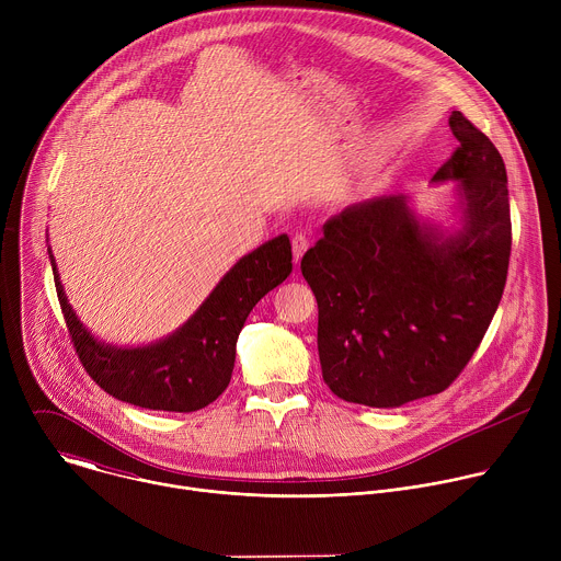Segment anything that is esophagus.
Listing matches in <instances>:
<instances>
[{
    "label": "esophagus",
    "instance_id": "34e87169",
    "mask_svg": "<svg viewBox=\"0 0 561 561\" xmlns=\"http://www.w3.org/2000/svg\"><path fill=\"white\" fill-rule=\"evenodd\" d=\"M308 247H310V239L306 237V234H295L293 237V257H295V264L304 257V253L308 251Z\"/></svg>",
    "mask_w": 561,
    "mask_h": 561
}]
</instances>
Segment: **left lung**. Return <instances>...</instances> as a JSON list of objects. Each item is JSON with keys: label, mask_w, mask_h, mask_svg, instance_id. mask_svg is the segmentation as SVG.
<instances>
[{"label": "left lung", "mask_w": 561, "mask_h": 561, "mask_svg": "<svg viewBox=\"0 0 561 561\" xmlns=\"http://www.w3.org/2000/svg\"><path fill=\"white\" fill-rule=\"evenodd\" d=\"M459 141L433 182H461L463 228L420 226L404 195L346 206L301 257L317 299V351L346 402L392 409L446 390L482 344L511 260L506 167L459 111Z\"/></svg>", "instance_id": "1"}]
</instances>
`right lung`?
I'll return each instance as SVG.
<instances>
[{
  "label": "right lung",
  "instance_id": "add662e5",
  "mask_svg": "<svg viewBox=\"0 0 561 561\" xmlns=\"http://www.w3.org/2000/svg\"><path fill=\"white\" fill-rule=\"evenodd\" d=\"M50 266L72 348L93 381L139 409L191 413L226 390L239 331L253 306L290 275L293 253L286 234L262 244L226 273L178 333L144 348L100 344L70 310L53 255Z\"/></svg>",
  "mask_w": 561,
  "mask_h": 561
}]
</instances>
